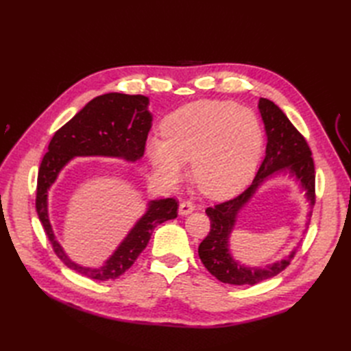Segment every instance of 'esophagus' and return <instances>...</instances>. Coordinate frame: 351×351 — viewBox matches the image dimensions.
<instances>
[{
	"label": "esophagus",
	"mask_w": 351,
	"mask_h": 351,
	"mask_svg": "<svg viewBox=\"0 0 351 351\" xmlns=\"http://www.w3.org/2000/svg\"><path fill=\"white\" fill-rule=\"evenodd\" d=\"M193 210H195V205L192 204V202H182L178 206L180 215H189V214H192Z\"/></svg>",
	"instance_id": "obj_1"
}]
</instances>
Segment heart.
Instances as JSON below:
<instances>
[{
	"label": "heart",
	"mask_w": 351,
	"mask_h": 351,
	"mask_svg": "<svg viewBox=\"0 0 351 351\" xmlns=\"http://www.w3.org/2000/svg\"><path fill=\"white\" fill-rule=\"evenodd\" d=\"M161 136L146 143L155 176L168 186L192 178L210 197H227L246 186L258 167L263 133L252 110L230 101H196L169 114Z\"/></svg>",
	"instance_id": "b5f03b06"
}]
</instances>
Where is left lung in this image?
Returning <instances> with one entry per match:
<instances>
[{
  "instance_id": "left-lung-1",
  "label": "left lung",
  "mask_w": 351,
  "mask_h": 351,
  "mask_svg": "<svg viewBox=\"0 0 351 351\" xmlns=\"http://www.w3.org/2000/svg\"><path fill=\"white\" fill-rule=\"evenodd\" d=\"M259 111L265 124L268 143L263 161L258 169L256 177L244 192L234 199L222 202L206 209L210 219L209 234L199 244V258L205 268L221 282L234 285H254L275 277L289 267L295 250L289 256L267 265L265 268L244 267L237 262L230 252V234L236 226L239 212L249 204V200L258 192V189L277 174L294 177L300 183L304 196L311 208L315 205V164L311 147L299 130L287 119L278 105L267 98L259 99ZM312 210L309 212V217ZM309 222H306V226Z\"/></svg>"
}]
</instances>
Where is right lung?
Segmentation results:
<instances>
[{"instance_id":"obj_1","label":"right lung","mask_w":351,"mask_h":351,"mask_svg":"<svg viewBox=\"0 0 351 351\" xmlns=\"http://www.w3.org/2000/svg\"><path fill=\"white\" fill-rule=\"evenodd\" d=\"M147 104L149 99L143 95L117 92L93 98L52 136L48 152L39 167L36 212L40 224L62 263L92 280H115L129 269L147 246L155 227L177 217V200L173 197L151 200L145 215L102 267L89 268L73 262L56 240L48 217V190L61 169L76 156H112L130 162L141 159L152 127V114L147 111Z\"/></svg>"}]
</instances>
